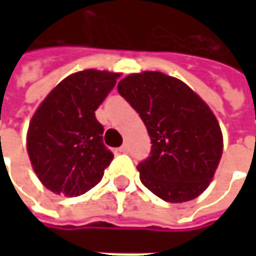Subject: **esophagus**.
<instances>
[{
    "mask_svg": "<svg viewBox=\"0 0 256 256\" xmlns=\"http://www.w3.org/2000/svg\"><path fill=\"white\" fill-rule=\"evenodd\" d=\"M119 152H122V154H126V152H128V144H126V142H124V144H123L122 146L119 148Z\"/></svg>",
    "mask_w": 256,
    "mask_h": 256,
    "instance_id": "1",
    "label": "esophagus"
}]
</instances>
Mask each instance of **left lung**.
Wrapping results in <instances>:
<instances>
[{
    "mask_svg": "<svg viewBox=\"0 0 256 256\" xmlns=\"http://www.w3.org/2000/svg\"><path fill=\"white\" fill-rule=\"evenodd\" d=\"M118 92L150 137V156L137 166L141 182L170 203L202 194L222 156V133L208 106L182 80L154 71L123 78Z\"/></svg>",
    "mask_w": 256,
    "mask_h": 256,
    "instance_id": "1",
    "label": "left lung"
}]
</instances>
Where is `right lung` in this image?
<instances>
[{
	"instance_id": "right-lung-1",
	"label": "right lung",
	"mask_w": 256,
	"mask_h": 256,
	"mask_svg": "<svg viewBox=\"0 0 256 256\" xmlns=\"http://www.w3.org/2000/svg\"><path fill=\"white\" fill-rule=\"evenodd\" d=\"M119 74L86 70L63 79L31 119L27 152L36 176L49 190L79 196L100 182L114 154L102 142L96 119Z\"/></svg>"
}]
</instances>
